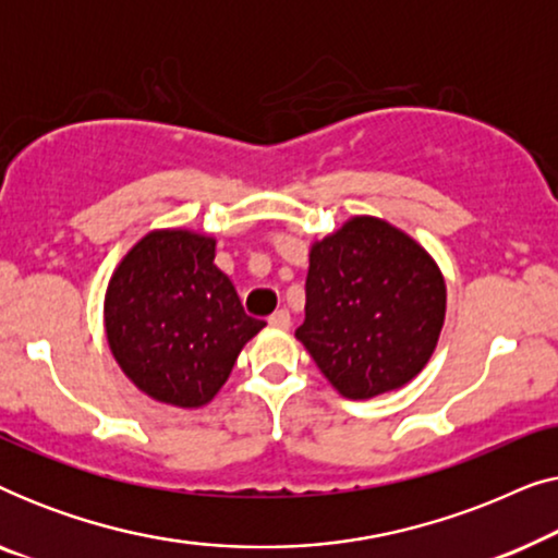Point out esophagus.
Listing matches in <instances>:
<instances>
[{
	"label": "esophagus",
	"instance_id": "esophagus-1",
	"mask_svg": "<svg viewBox=\"0 0 558 558\" xmlns=\"http://www.w3.org/2000/svg\"><path fill=\"white\" fill-rule=\"evenodd\" d=\"M269 325L271 327H279V330H287L289 325H292V317H289L287 310H277L274 315L269 317Z\"/></svg>",
	"mask_w": 558,
	"mask_h": 558
}]
</instances>
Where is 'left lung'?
<instances>
[{
  "label": "left lung",
  "mask_w": 558,
  "mask_h": 558,
  "mask_svg": "<svg viewBox=\"0 0 558 558\" xmlns=\"http://www.w3.org/2000/svg\"><path fill=\"white\" fill-rule=\"evenodd\" d=\"M296 340L345 399H373L418 376L447 310L439 266L399 228L355 216L310 248Z\"/></svg>",
  "instance_id": "obj_1"
}]
</instances>
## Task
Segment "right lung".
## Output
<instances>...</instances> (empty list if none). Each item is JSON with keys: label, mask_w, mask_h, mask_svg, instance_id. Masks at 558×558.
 I'll return each instance as SVG.
<instances>
[{"label": "right lung", "mask_w": 558, "mask_h": 558, "mask_svg": "<svg viewBox=\"0 0 558 558\" xmlns=\"http://www.w3.org/2000/svg\"><path fill=\"white\" fill-rule=\"evenodd\" d=\"M216 239L165 228L121 258L106 289V340L119 368L155 401L197 409L231 376L266 323L248 317L213 264Z\"/></svg>", "instance_id": "obj_1"}]
</instances>
